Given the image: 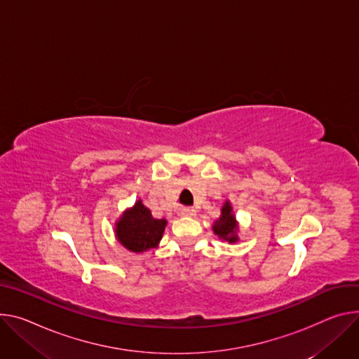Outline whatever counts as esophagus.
I'll list each match as a JSON object with an SVG mask.
<instances>
[{"instance_id":"esophagus-1","label":"esophagus","mask_w":359,"mask_h":359,"mask_svg":"<svg viewBox=\"0 0 359 359\" xmlns=\"http://www.w3.org/2000/svg\"><path fill=\"white\" fill-rule=\"evenodd\" d=\"M180 215H182V216L191 217V216L196 215V210H194L193 208H182V209H180Z\"/></svg>"}]
</instances>
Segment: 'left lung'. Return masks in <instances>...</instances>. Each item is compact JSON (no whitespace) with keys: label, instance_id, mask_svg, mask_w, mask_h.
Here are the masks:
<instances>
[{"label":"left lung","instance_id":"obj_1","mask_svg":"<svg viewBox=\"0 0 359 359\" xmlns=\"http://www.w3.org/2000/svg\"><path fill=\"white\" fill-rule=\"evenodd\" d=\"M213 233L223 242L236 243L239 242V222L235 216L231 201H226L220 209V216L213 222Z\"/></svg>","mask_w":359,"mask_h":359}]
</instances>
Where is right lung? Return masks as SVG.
Returning a JSON list of instances; mask_svg holds the SVG:
<instances>
[{"instance_id": "right-lung-1", "label": "right lung", "mask_w": 359, "mask_h": 359, "mask_svg": "<svg viewBox=\"0 0 359 359\" xmlns=\"http://www.w3.org/2000/svg\"><path fill=\"white\" fill-rule=\"evenodd\" d=\"M168 220L154 219L140 199L127 208L114 222V235L120 245L133 253L156 249L165 233Z\"/></svg>"}]
</instances>
